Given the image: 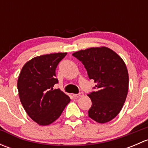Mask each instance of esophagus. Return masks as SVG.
Listing matches in <instances>:
<instances>
[{
    "mask_svg": "<svg viewBox=\"0 0 148 148\" xmlns=\"http://www.w3.org/2000/svg\"><path fill=\"white\" fill-rule=\"evenodd\" d=\"M73 96H74V97H82L84 96V93L83 92H80V93L79 94H74Z\"/></svg>",
    "mask_w": 148,
    "mask_h": 148,
    "instance_id": "1",
    "label": "esophagus"
}]
</instances>
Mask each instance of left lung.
I'll return each mask as SVG.
<instances>
[{
  "instance_id": "left-lung-1",
  "label": "left lung",
  "mask_w": 148,
  "mask_h": 148,
  "mask_svg": "<svg viewBox=\"0 0 148 148\" xmlns=\"http://www.w3.org/2000/svg\"><path fill=\"white\" fill-rule=\"evenodd\" d=\"M90 79L97 84L87 95L92 100L89 117L98 123H106L114 118L122 110L128 92L127 69L117 53L105 46L92 47L74 52Z\"/></svg>"
}]
</instances>
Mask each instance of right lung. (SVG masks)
<instances>
[{
  "mask_svg": "<svg viewBox=\"0 0 148 148\" xmlns=\"http://www.w3.org/2000/svg\"><path fill=\"white\" fill-rule=\"evenodd\" d=\"M66 53H55L33 58L25 64L18 79L21 102L28 115L39 125L46 126L57 120L70 102L59 89L56 69Z\"/></svg>",
  "mask_w": 148,
  "mask_h": 148,
  "instance_id": "add662e5",
  "label": "right lung"
}]
</instances>
